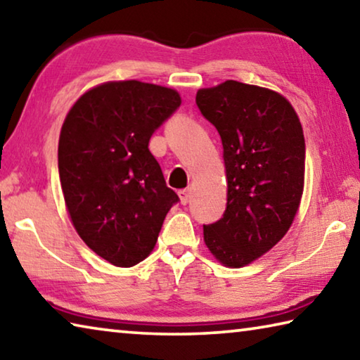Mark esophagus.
<instances>
[{
    "label": "esophagus",
    "mask_w": 360,
    "mask_h": 360,
    "mask_svg": "<svg viewBox=\"0 0 360 360\" xmlns=\"http://www.w3.org/2000/svg\"><path fill=\"white\" fill-rule=\"evenodd\" d=\"M179 198H181V203L182 205H187L188 202H191V197H192V191L191 188H182V191L178 192Z\"/></svg>",
    "instance_id": "esophagus-1"
}]
</instances>
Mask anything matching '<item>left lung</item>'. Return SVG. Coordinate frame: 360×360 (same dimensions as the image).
Masks as SVG:
<instances>
[{"label": "left lung", "instance_id": "obj_1", "mask_svg": "<svg viewBox=\"0 0 360 360\" xmlns=\"http://www.w3.org/2000/svg\"><path fill=\"white\" fill-rule=\"evenodd\" d=\"M195 103L222 139L227 208L203 225L205 243L224 265L240 268L288 233L303 193L304 138L294 108L276 92L225 81Z\"/></svg>", "mask_w": 360, "mask_h": 360}]
</instances>
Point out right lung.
I'll list each match as a JSON object with an SVG mask.
<instances>
[{
  "label": "right lung",
  "mask_w": 360,
  "mask_h": 360,
  "mask_svg": "<svg viewBox=\"0 0 360 360\" xmlns=\"http://www.w3.org/2000/svg\"><path fill=\"white\" fill-rule=\"evenodd\" d=\"M179 106L173 89L120 81L89 90L65 119L58 173L66 208L85 245L115 266L148 257L179 202L149 150Z\"/></svg>",
  "instance_id": "obj_1"
}]
</instances>
